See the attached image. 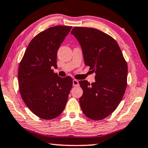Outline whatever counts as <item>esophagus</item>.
<instances>
[{
    "label": "esophagus",
    "instance_id": "34e87169",
    "mask_svg": "<svg viewBox=\"0 0 148 148\" xmlns=\"http://www.w3.org/2000/svg\"><path fill=\"white\" fill-rule=\"evenodd\" d=\"M78 85H79V83H78V80H76V79L73 80V86H74V87H76V86H78Z\"/></svg>",
    "mask_w": 148,
    "mask_h": 148
}]
</instances>
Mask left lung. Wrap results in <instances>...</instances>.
<instances>
[{
  "instance_id": "8db88e82",
  "label": "left lung",
  "mask_w": 148,
  "mask_h": 148,
  "mask_svg": "<svg viewBox=\"0 0 148 148\" xmlns=\"http://www.w3.org/2000/svg\"><path fill=\"white\" fill-rule=\"evenodd\" d=\"M71 33L79 42L85 63L96 73V82L78 83L83 91L79 99L84 114L93 120L106 118L116 109L127 85L128 65L118 44L94 28L75 27Z\"/></svg>"
}]
</instances>
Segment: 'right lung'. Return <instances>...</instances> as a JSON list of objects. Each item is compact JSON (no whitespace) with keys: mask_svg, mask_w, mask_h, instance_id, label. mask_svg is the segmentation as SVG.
<instances>
[{"mask_svg":"<svg viewBox=\"0 0 148 148\" xmlns=\"http://www.w3.org/2000/svg\"><path fill=\"white\" fill-rule=\"evenodd\" d=\"M70 26H55L38 33L28 45L18 68V83L22 100L37 117L55 119L62 113L72 87L70 76L61 78L57 68L59 46Z\"/></svg>","mask_w":148,"mask_h":148,"instance_id":"add662e5","label":"right lung"}]
</instances>
